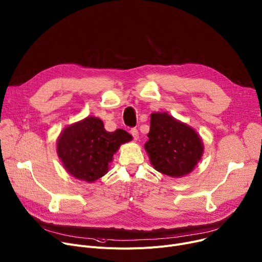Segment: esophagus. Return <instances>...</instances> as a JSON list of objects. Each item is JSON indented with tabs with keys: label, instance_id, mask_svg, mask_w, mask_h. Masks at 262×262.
<instances>
[{
	"label": "esophagus",
	"instance_id": "obj_1",
	"mask_svg": "<svg viewBox=\"0 0 262 262\" xmlns=\"http://www.w3.org/2000/svg\"><path fill=\"white\" fill-rule=\"evenodd\" d=\"M129 133H130V135L133 136V138L135 139V140H137V139L139 138V132H138V129H137L136 127H134V128H130Z\"/></svg>",
	"mask_w": 262,
	"mask_h": 262
}]
</instances>
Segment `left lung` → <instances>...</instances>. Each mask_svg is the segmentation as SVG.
Listing matches in <instances>:
<instances>
[{"mask_svg": "<svg viewBox=\"0 0 262 262\" xmlns=\"http://www.w3.org/2000/svg\"><path fill=\"white\" fill-rule=\"evenodd\" d=\"M147 137L145 149L151 164L170 177H181L193 170L203 152L197 133L166 113L151 114Z\"/></svg>", "mask_w": 262, "mask_h": 262, "instance_id": "8db88e82", "label": "left lung"}]
</instances>
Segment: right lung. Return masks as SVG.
Wrapping results in <instances>:
<instances>
[{
	"label": "right lung",
	"mask_w": 262,
	"mask_h": 262,
	"mask_svg": "<svg viewBox=\"0 0 262 262\" xmlns=\"http://www.w3.org/2000/svg\"><path fill=\"white\" fill-rule=\"evenodd\" d=\"M130 140L132 136L127 132L117 129L110 133L100 119L87 117L63 130L57 149L71 175L94 182L107 172L108 163L120 145Z\"/></svg>",
	"instance_id": "add662e5"
}]
</instances>
